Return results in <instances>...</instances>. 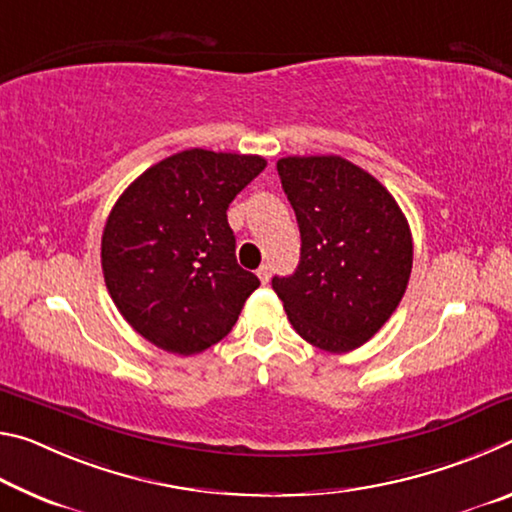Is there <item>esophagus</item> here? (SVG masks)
<instances>
[{"label":"esophagus","mask_w":512,"mask_h":512,"mask_svg":"<svg viewBox=\"0 0 512 512\" xmlns=\"http://www.w3.org/2000/svg\"><path fill=\"white\" fill-rule=\"evenodd\" d=\"M257 277H259V280H262V284H266L268 280H271V266H268V264L259 266L257 268Z\"/></svg>","instance_id":"obj_1"}]
</instances>
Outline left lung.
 Instances as JSON below:
<instances>
[{
	"label": "left lung",
	"mask_w": 512,
	"mask_h": 512,
	"mask_svg": "<svg viewBox=\"0 0 512 512\" xmlns=\"http://www.w3.org/2000/svg\"><path fill=\"white\" fill-rule=\"evenodd\" d=\"M300 228V264L273 277L291 325L307 343L350 352L393 316L413 266L406 216L375 176L341 155L277 160Z\"/></svg>",
	"instance_id": "1"
}]
</instances>
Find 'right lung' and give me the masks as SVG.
Returning a JSON list of instances; mask_svg holds the SVG:
<instances>
[{
  "label": "right lung",
  "instance_id": "right-lung-1",
  "mask_svg": "<svg viewBox=\"0 0 512 512\" xmlns=\"http://www.w3.org/2000/svg\"><path fill=\"white\" fill-rule=\"evenodd\" d=\"M262 155L180 151L126 187L101 237V268L119 314L173 354L219 343L259 287L237 264L228 207L264 171Z\"/></svg>",
  "mask_w": 512,
  "mask_h": 512
}]
</instances>
